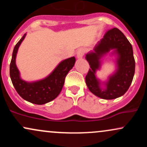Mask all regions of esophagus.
<instances>
[{"label": "esophagus", "mask_w": 147, "mask_h": 147, "mask_svg": "<svg viewBox=\"0 0 147 147\" xmlns=\"http://www.w3.org/2000/svg\"><path fill=\"white\" fill-rule=\"evenodd\" d=\"M84 55V49L80 48V49H79L78 50H77V58H78V59H82V57H83Z\"/></svg>", "instance_id": "34e87169"}]
</instances>
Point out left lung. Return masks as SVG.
Segmentation results:
<instances>
[{"mask_svg":"<svg viewBox=\"0 0 147 147\" xmlns=\"http://www.w3.org/2000/svg\"><path fill=\"white\" fill-rule=\"evenodd\" d=\"M111 49H115L118 55V68L105 83L106 89H102L96 78L95 72L100 66V57ZM93 50L86 57L90 68L86 76V83L89 90L104 99H113L122 96L132 83L136 67L132 45L129 40L120 30L114 28L106 32Z\"/></svg>","mask_w":147,"mask_h":147,"instance_id":"8db88e82","label":"left lung"}]
</instances>
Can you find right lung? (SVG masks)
Wrapping results in <instances>:
<instances>
[{
	"instance_id": "add662e5",
	"label": "right lung",
	"mask_w": 147,
	"mask_h": 147,
	"mask_svg": "<svg viewBox=\"0 0 147 147\" xmlns=\"http://www.w3.org/2000/svg\"><path fill=\"white\" fill-rule=\"evenodd\" d=\"M26 34L15 45L9 65V75L16 92L23 99L32 104H41L51 102L59 95L63 86L65 78L72 68L76 61L74 57L62 61L50 75L41 80L27 82L20 77L16 65V57L18 49L25 38Z\"/></svg>"
}]
</instances>
